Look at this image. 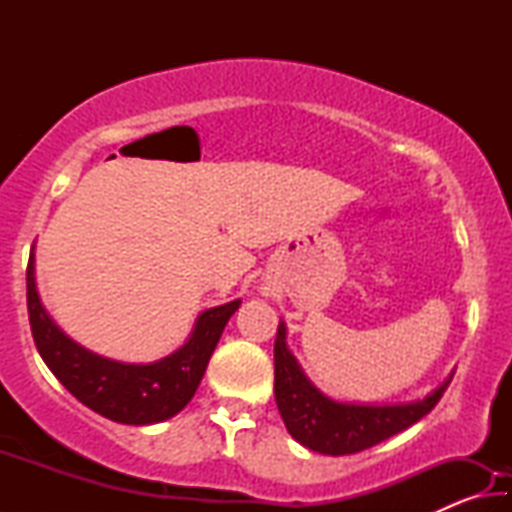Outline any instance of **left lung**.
<instances>
[{"mask_svg":"<svg viewBox=\"0 0 512 512\" xmlns=\"http://www.w3.org/2000/svg\"><path fill=\"white\" fill-rule=\"evenodd\" d=\"M275 402L287 431L300 445L325 456L357 454L424 418L447 391L449 375L436 391L406 404L336 402L311 384L287 348V325L275 336Z\"/></svg>","mask_w":512,"mask_h":512,"instance_id":"8db88e82","label":"left lung"}]
</instances>
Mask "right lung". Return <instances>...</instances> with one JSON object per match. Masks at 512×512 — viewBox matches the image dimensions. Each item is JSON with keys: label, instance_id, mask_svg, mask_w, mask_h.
<instances>
[{"label": "right lung", "instance_id": "obj_1", "mask_svg": "<svg viewBox=\"0 0 512 512\" xmlns=\"http://www.w3.org/2000/svg\"><path fill=\"white\" fill-rule=\"evenodd\" d=\"M241 300L205 309L183 348L153 363H121L85 350L69 339L36 289L33 250L27 266V307L31 334L42 361L76 400L94 413L121 424H155L173 418L192 400L219 343L223 327Z\"/></svg>", "mask_w": 512, "mask_h": 512}]
</instances>
